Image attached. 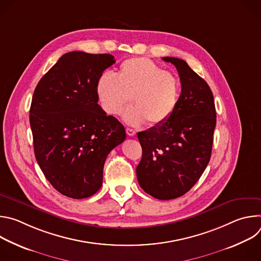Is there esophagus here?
I'll return each mask as SVG.
<instances>
[{
	"label": "esophagus",
	"instance_id": "esophagus-1",
	"mask_svg": "<svg viewBox=\"0 0 261 261\" xmlns=\"http://www.w3.org/2000/svg\"><path fill=\"white\" fill-rule=\"evenodd\" d=\"M126 133H127V135L130 136V137H133V136H135V134H136L135 130H133V129H131V128H127V129H126Z\"/></svg>",
	"mask_w": 261,
	"mask_h": 261
}]
</instances>
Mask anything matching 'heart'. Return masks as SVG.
<instances>
[{"label":"heart","instance_id":"obj_1","mask_svg":"<svg viewBox=\"0 0 261 261\" xmlns=\"http://www.w3.org/2000/svg\"><path fill=\"white\" fill-rule=\"evenodd\" d=\"M96 94L107 115H121L133 98L135 106L125 114V121L134 126L146 121L159 126L177 107L180 82L152 60L133 58L123 62L116 74L103 72L96 83Z\"/></svg>","mask_w":261,"mask_h":261}]
</instances>
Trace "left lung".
Returning a JSON list of instances; mask_svg holds the SVG:
<instances>
[{"instance_id": "8db88e82", "label": "left lung", "mask_w": 261, "mask_h": 261, "mask_svg": "<svg viewBox=\"0 0 261 261\" xmlns=\"http://www.w3.org/2000/svg\"><path fill=\"white\" fill-rule=\"evenodd\" d=\"M175 66L181 86L173 115L162 125L138 132L142 157L136 167L144 192L169 200L187 193L206 168L216 127L213 93L184 60L163 58Z\"/></svg>"}]
</instances>
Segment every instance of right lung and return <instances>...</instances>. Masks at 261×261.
<instances>
[{
  "label": "right lung",
  "instance_id": "right-lung-1",
  "mask_svg": "<svg viewBox=\"0 0 261 261\" xmlns=\"http://www.w3.org/2000/svg\"><path fill=\"white\" fill-rule=\"evenodd\" d=\"M108 54L63 55L37 85L30 108L34 152L61 194L82 199L102 186L107 155L126 138L124 126L98 104L96 83L115 64Z\"/></svg>",
  "mask_w": 261,
  "mask_h": 261
}]
</instances>
